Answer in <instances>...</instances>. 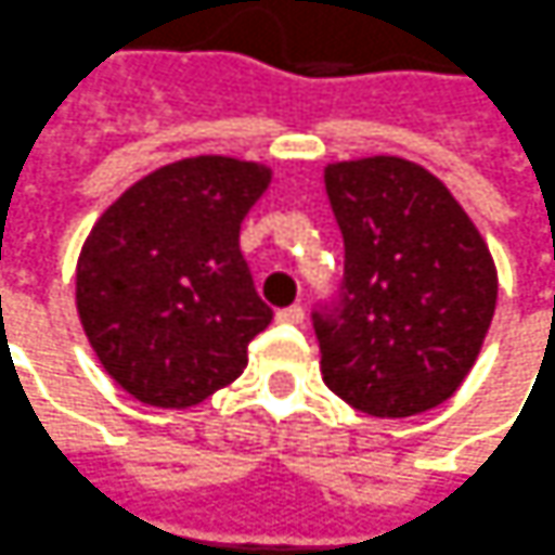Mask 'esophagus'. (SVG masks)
<instances>
[{"instance_id": "34e87169", "label": "esophagus", "mask_w": 555, "mask_h": 555, "mask_svg": "<svg viewBox=\"0 0 555 555\" xmlns=\"http://www.w3.org/2000/svg\"><path fill=\"white\" fill-rule=\"evenodd\" d=\"M278 323H289V326H302L305 308L302 305H289L284 311H278Z\"/></svg>"}]
</instances>
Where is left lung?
I'll return each instance as SVG.
<instances>
[{"instance_id": "obj_1", "label": "left lung", "mask_w": 555, "mask_h": 555, "mask_svg": "<svg viewBox=\"0 0 555 555\" xmlns=\"http://www.w3.org/2000/svg\"><path fill=\"white\" fill-rule=\"evenodd\" d=\"M323 185L345 241L338 302L311 314L326 388L375 418L440 406L492 326V253L455 195L415 162H336L323 167Z\"/></svg>"}]
</instances>
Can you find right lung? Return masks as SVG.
Instances as JSON below:
<instances>
[{"instance_id":"obj_1","label":"right lung","mask_w":555,"mask_h":555,"mask_svg":"<svg viewBox=\"0 0 555 555\" xmlns=\"http://www.w3.org/2000/svg\"><path fill=\"white\" fill-rule=\"evenodd\" d=\"M271 167L195 155L137 180L103 210L76 266L81 330L115 385L185 409L232 385L271 323L237 247Z\"/></svg>"}]
</instances>
